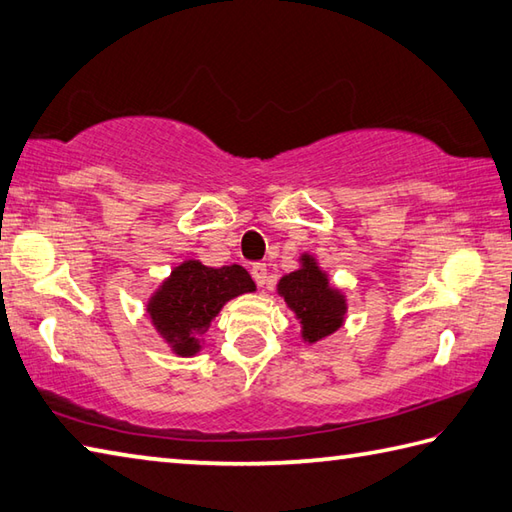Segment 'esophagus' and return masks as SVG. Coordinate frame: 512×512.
<instances>
[{
  "mask_svg": "<svg viewBox=\"0 0 512 512\" xmlns=\"http://www.w3.org/2000/svg\"><path fill=\"white\" fill-rule=\"evenodd\" d=\"M250 275H253L255 284L259 288H264V284L268 282V268H266V264H253V266H250Z\"/></svg>",
  "mask_w": 512,
  "mask_h": 512,
  "instance_id": "esophagus-1",
  "label": "esophagus"
}]
</instances>
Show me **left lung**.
I'll return each mask as SVG.
<instances>
[{
	"instance_id": "obj_1",
	"label": "left lung",
	"mask_w": 512,
	"mask_h": 512,
	"mask_svg": "<svg viewBox=\"0 0 512 512\" xmlns=\"http://www.w3.org/2000/svg\"><path fill=\"white\" fill-rule=\"evenodd\" d=\"M302 268L279 279V295L302 319L304 339L317 342L342 326L346 313V299L339 290L328 286V279L317 268L315 259L304 255Z\"/></svg>"
}]
</instances>
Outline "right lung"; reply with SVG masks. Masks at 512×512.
I'll return each instance as SVG.
<instances>
[{"mask_svg": "<svg viewBox=\"0 0 512 512\" xmlns=\"http://www.w3.org/2000/svg\"><path fill=\"white\" fill-rule=\"evenodd\" d=\"M250 290H255V284L242 266L208 268L188 259L150 299L148 313L175 353L188 357L197 353L199 337L228 299Z\"/></svg>", "mask_w": 512, "mask_h": 512, "instance_id": "add662e5", "label": "right lung"}]
</instances>
